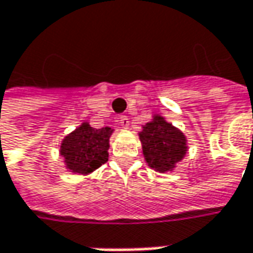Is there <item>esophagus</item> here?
Returning a JSON list of instances; mask_svg holds the SVG:
<instances>
[{"label": "esophagus", "mask_w": 253, "mask_h": 253, "mask_svg": "<svg viewBox=\"0 0 253 253\" xmlns=\"http://www.w3.org/2000/svg\"><path fill=\"white\" fill-rule=\"evenodd\" d=\"M118 125H120L121 128H128L129 126V121H128V117H125V115H121L118 117Z\"/></svg>", "instance_id": "1"}]
</instances>
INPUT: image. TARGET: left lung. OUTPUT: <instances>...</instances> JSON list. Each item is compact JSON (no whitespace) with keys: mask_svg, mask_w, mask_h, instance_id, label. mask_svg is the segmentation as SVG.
Returning a JSON list of instances; mask_svg holds the SVG:
<instances>
[{"mask_svg":"<svg viewBox=\"0 0 253 253\" xmlns=\"http://www.w3.org/2000/svg\"><path fill=\"white\" fill-rule=\"evenodd\" d=\"M139 139L145 161L157 172L172 170L188 149L185 135L159 115L142 126Z\"/></svg>","mask_w":253,"mask_h":253,"instance_id":"1","label":"left lung"}]
</instances>
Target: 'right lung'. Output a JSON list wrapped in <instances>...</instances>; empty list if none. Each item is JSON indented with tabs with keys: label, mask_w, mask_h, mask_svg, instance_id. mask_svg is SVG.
Returning a JSON list of instances; mask_svg holds the SVG:
<instances>
[{
	"label": "right lung",
	"mask_w": 253,
	"mask_h": 253,
	"mask_svg": "<svg viewBox=\"0 0 253 253\" xmlns=\"http://www.w3.org/2000/svg\"><path fill=\"white\" fill-rule=\"evenodd\" d=\"M111 133L112 129L109 126L96 129L84 122L74 132L67 135L59 149L67 168L81 175L98 169L108 161Z\"/></svg>",
	"instance_id": "right-lung-1"
}]
</instances>
